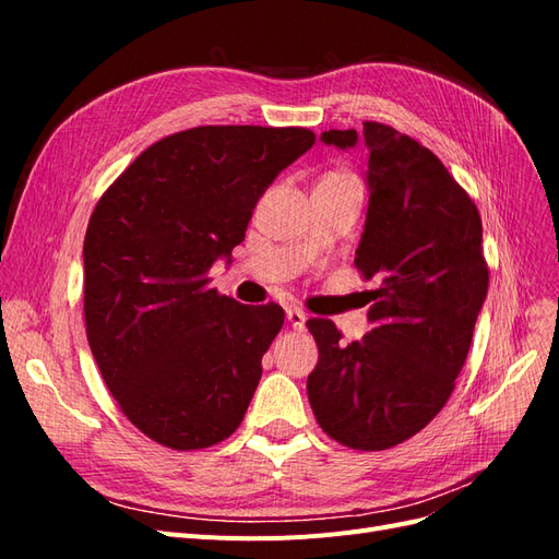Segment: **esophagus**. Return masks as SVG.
<instances>
[{
	"mask_svg": "<svg viewBox=\"0 0 559 559\" xmlns=\"http://www.w3.org/2000/svg\"><path fill=\"white\" fill-rule=\"evenodd\" d=\"M286 321H289V324H292L294 329L302 331V329H306L308 317H306V312L298 310V308H289V310H286Z\"/></svg>",
	"mask_w": 559,
	"mask_h": 559,
	"instance_id": "34e87169",
	"label": "esophagus"
}]
</instances>
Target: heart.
<instances>
[{"instance_id":"heart-1","label":"heart","mask_w":559,"mask_h":559,"mask_svg":"<svg viewBox=\"0 0 559 559\" xmlns=\"http://www.w3.org/2000/svg\"><path fill=\"white\" fill-rule=\"evenodd\" d=\"M326 177H347V175H341V173H333V175H326Z\"/></svg>"}]
</instances>
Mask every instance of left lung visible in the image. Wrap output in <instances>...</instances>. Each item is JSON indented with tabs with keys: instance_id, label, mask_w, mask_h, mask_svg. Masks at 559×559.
<instances>
[{
	"instance_id": "8db88e82",
	"label": "left lung",
	"mask_w": 559,
	"mask_h": 559,
	"mask_svg": "<svg viewBox=\"0 0 559 559\" xmlns=\"http://www.w3.org/2000/svg\"><path fill=\"white\" fill-rule=\"evenodd\" d=\"M357 146V130L319 138ZM368 212L357 249L366 280L378 277L373 329L345 345L329 319H310L319 361L308 378L312 413L333 441L386 450L441 413L466 361L487 296L478 207L445 165L408 134L364 123Z\"/></svg>"
}]
</instances>
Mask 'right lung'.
Here are the masks:
<instances>
[{
  "instance_id": "right-lung-1",
  "label": "right lung",
  "mask_w": 559,
  "mask_h": 559,
  "mask_svg": "<svg viewBox=\"0 0 559 559\" xmlns=\"http://www.w3.org/2000/svg\"><path fill=\"white\" fill-rule=\"evenodd\" d=\"M314 144L306 128L200 126L134 158L99 198L83 240V312L99 373L156 443H222L249 408L284 324L210 289L259 198Z\"/></svg>"
}]
</instances>
